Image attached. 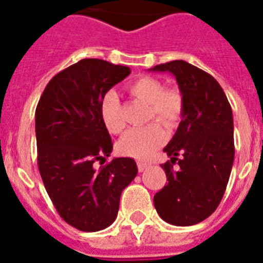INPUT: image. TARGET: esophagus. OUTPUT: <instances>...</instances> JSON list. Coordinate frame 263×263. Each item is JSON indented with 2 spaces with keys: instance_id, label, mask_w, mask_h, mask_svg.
Segmentation results:
<instances>
[{
  "instance_id": "esophagus-1",
  "label": "esophagus",
  "mask_w": 263,
  "mask_h": 263,
  "mask_svg": "<svg viewBox=\"0 0 263 263\" xmlns=\"http://www.w3.org/2000/svg\"><path fill=\"white\" fill-rule=\"evenodd\" d=\"M147 168H148V163H146V162H138V170L140 173L146 172Z\"/></svg>"
}]
</instances>
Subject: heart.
Listing matches in <instances>:
<instances>
[{
    "label": "heart",
    "mask_w": 263,
    "mask_h": 263,
    "mask_svg": "<svg viewBox=\"0 0 263 263\" xmlns=\"http://www.w3.org/2000/svg\"><path fill=\"white\" fill-rule=\"evenodd\" d=\"M128 91L132 97L146 102L150 106L148 119H157L167 127L174 125L181 120L183 113V98L177 89H165L163 83L153 77H138L128 83ZM100 116L102 124L110 134H121L125 128L123 119V109L117 96L108 91L100 104ZM167 134L161 124L153 123L143 128H135L128 131L117 143V151L124 157L147 159L154 151L166 142Z\"/></svg>",
    "instance_id": "b5f03b06"
}]
</instances>
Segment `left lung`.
<instances>
[{
	"instance_id": "1",
	"label": "left lung",
	"mask_w": 263,
	"mask_h": 263,
	"mask_svg": "<svg viewBox=\"0 0 263 263\" xmlns=\"http://www.w3.org/2000/svg\"><path fill=\"white\" fill-rule=\"evenodd\" d=\"M150 70L172 72L183 98L182 120L163 148L170 157L162 165L168 182L154 196V205L168 224L193 226L216 211L230 180L235 155L231 105L219 82L187 62ZM177 160L180 167L174 172Z\"/></svg>"
}]
</instances>
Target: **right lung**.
I'll use <instances>...</instances> for the list:
<instances>
[{"instance_id": "right-lung-1", "label": "right lung", "mask_w": 263, "mask_h": 263, "mask_svg": "<svg viewBox=\"0 0 263 263\" xmlns=\"http://www.w3.org/2000/svg\"><path fill=\"white\" fill-rule=\"evenodd\" d=\"M129 74L127 66L82 59L58 72L36 108L43 183L62 219L80 231L109 227L119 212L121 192L138 174L132 158L105 163L113 143L100 116L102 97Z\"/></svg>"}]
</instances>
